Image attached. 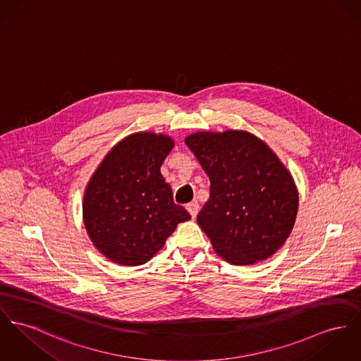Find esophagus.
<instances>
[{
  "mask_svg": "<svg viewBox=\"0 0 361 361\" xmlns=\"http://www.w3.org/2000/svg\"><path fill=\"white\" fill-rule=\"evenodd\" d=\"M187 210L190 212L191 217L195 219V217H196V214H197V212H199V204H197V202H191V203H188V204H187Z\"/></svg>",
  "mask_w": 361,
  "mask_h": 361,
  "instance_id": "1",
  "label": "esophagus"
}]
</instances>
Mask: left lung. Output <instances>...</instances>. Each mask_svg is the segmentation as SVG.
<instances>
[{"label":"left lung","mask_w":361,"mask_h":361,"mask_svg":"<svg viewBox=\"0 0 361 361\" xmlns=\"http://www.w3.org/2000/svg\"><path fill=\"white\" fill-rule=\"evenodd\" d=\"M185 144L210 178V197L196 221L213 249L233 265H251L290 236L298 191L276 154L249 132H199Z\"/></svg>","instance_id":"8db88e82"}]
</instances>
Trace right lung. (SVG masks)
I'll return each instance as SVG.
<instances>
[{
	"instance_id": "1",
	"label": "right lung",
	"mask_w": 361,
	"mask_h": 361,
	"mask_svg": "<svg viewBox=\"0 0 361 361\" xmlns=\"http://www.w3.org/2000/svg\"><path fill=\"white\" fill-rule=\"evenodd\" d=\"M174 142L135 133L119 141L93 173L83 195V224L96 249L112 262L136 267L164 247L190 213L173 200L161 166Z\"/></svg>"
}]
</instances>
